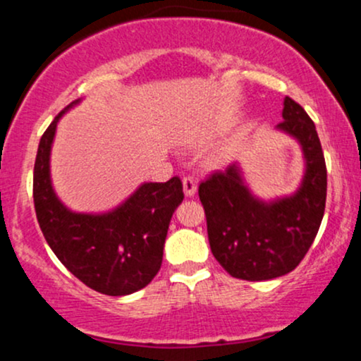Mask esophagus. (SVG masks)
<instances>
[{"mask_svg": "<svg viewBox=\"0 0 361 361\" xmlns=\"http://www.w3.org/2000/svg\"><path fill=\"white\" fill-rule=\"evenodd\" d=\"M183 192L186 197H195V193H197V181L193 178H183Z\"/></svg>", "mask_w": 361, "mask_h": 361, "instance_id": "esophagus-1", "label": "esophagus"}]
</instances>
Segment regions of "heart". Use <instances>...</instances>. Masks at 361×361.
<instances>
[{"instance_id":"heart-1","label":"heart","mask_w":361,"mask_h":361,"mask_svg":"<svg viewBox=\"0 0 361 361\" xmlns=\"http://www.w3.org/2000/svg\"><path fill=\"white\" fill-rule=\"evenodd\" d=\"M192 142L197 144L198 140H192ZM227 157H229V151H227V149H217V151H214L212 154L207 156V164H209L210 168H217L226 163Z\"/></svg>"}]
</instances>
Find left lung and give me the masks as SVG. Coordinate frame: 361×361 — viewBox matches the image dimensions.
<instances>
[{
	"label": "left lung",
	"mask_w": 361,
	"mask_h": 361,
	"mask_svg": "<svg viewBox=\"0 0 361 361\" xmlns=\"http://www.w3.org/2000/svg\"><path fill=\"white\" fill-rule=\"evenodd\" d=\"M276 132L299 144L300 183L288 195L264 200L251 190L243 166L233 163L198 188L215 259L234 279L263 281L295 270L314 243L326 207L327 175L316 126L285 97Z\"/></svg>",
	"instance_id": "1"
}]
</instances>
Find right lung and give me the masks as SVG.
<instances>
[{
    "label": "right lung",
    "instance_id": "obj_1",
    "mask_svg": "<svg viewBox=\"0 0 361 361\" xmlns=\"http://www.w3.org/2000/svg\"><path fill=\"white\" fill-rule=\"evenodd\" d=\"M73 102L54 118L40 139L34 168L37 221L54 255L90 288L105 295H130L144 288L163 263L168 227L183 202L180 178L166 183L144 181L123 202L105 212H76L52 185L51 152L57 123Z\"/></svg>",
    "mask_w": 361,
    "mask_h": 361
}]
</instances>
